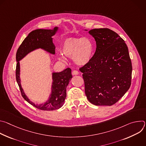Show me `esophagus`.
<instances>
[{
    "instance_id": "esophagus-1",
    "label": "esophagus",
    "mask_w": 146,
    "mask_h": 146,
    "mask_svg": "<svg viewBox=\"0 0 146 146\" xmlns=\"http://www.w3.org/2000/svg\"><path fill=\"white\" fill-rule=\"evenodd\" d=\"M78 71H77V70H73V72H72V74L73 75H77V74H78Z\"/></svg>"
}]
</instances>
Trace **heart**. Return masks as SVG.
<instances>
[{
  "label": "heart",
  "instance_id": "1",
  "mask_svg": "<svg viewBox=\"0 0 146 146\" xmlns=\"http://www.w3.org/2000/svg\"><path fill=\"white\" fill-rule=\"evenodd\" d=\"M60 51L62 54L68 58H72L73 61L78 66H84L91 60L93 53V46L91 41L86 37H70L62 42ZM58 59L65 61V58L61 54Z\"/></svg>",
  "mask_w": 146,
  "mask_h": 146
}]
</instances>
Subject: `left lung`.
<instances>
[{
    "label": "left lung",
    "instance_id": "8db88e82",
    "mask_svg": "<svg viewBox=\"0 0 146 146\" xmlns=\"http://www.w3.org/2000/svg\"><path fill=\"white\" fill-rule=\"evenodd\" d=\"M89 33L95 38L96 48L89 63L80 69L85 93L94 105L111 106L131 86L132 67L128 48L111 29H93Z\"/></svg>",
    "mask_w": 146,
    "mask_h": 146
}]
</instances>
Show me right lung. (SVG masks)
<instances>
[{
  "mask_svg": "<svg viewBox=\"0 0 146 146\" xmlns=\"http://www.w3.org/2000/svg\"><path fill=\"white\" fill-rule=\"evenodd\" d=\"M58 30L59 27H55L52 29H38L32 31L23 41L16 54V80L22 96L31 105L41 110H54L64 105L66 97V87L72 78V70L67 68L60 72H52L51 93L48 99L42 103H35L27 96L22 87L19 61L30 52L38 49L55 55V47L52 36H54Z\"/></svg>",
  "mask_w": 146,
  "mask_h": 146,
  "instance_id": "obj_1",
  "label": "right lung"
}]
</instances>
